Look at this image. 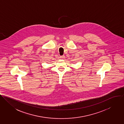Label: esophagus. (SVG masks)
Returning <instances> with one entry per match:
<instances>
[{"instance_id": "obj_1", "label": "esophagus", "mask_w": 124, "mask_h": 124, "mask_svg": "<svg viewBox=\"0 0 124 124\" xmlns=\"http://www.w3.org/2000/svg\"><path fill=\"white\" fill-rule=\"evenodd\" d=\"M60 58H61V59H64L65 58V56L64 55H62V56H60Z\"/></svg>"}]
</instances>
